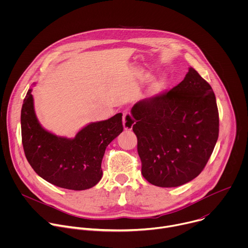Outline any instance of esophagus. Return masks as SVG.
<instances>
[{
  "label": "esophagus",
  "instance_id": "esophagus-1",
  "mask_svg": "<svg viewBox=\"0 0 248 248\" xmlns=\"http://www.w3.org/2000/svg\"><path fill=\"white\" fill-rule=\"evenodd\" d=\"M135 124L134 119L132 118V116L130 115V113L128 112H124V116H123V124H124V128L125 130H130L133 126V124Z\"/></svg>",
  "mask_w": 248,
  "mask_h": 248
}]
</instances>
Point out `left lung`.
<instances>
[{
    "label": "left lung",
    "mask_w": 248,
    "mask_h": 248,
    "mask_svg": "<svg viewBox=\"0 0 248 248\" xmlns=\"http://www.w3.org/2000/svg\"><path fill=\"white\" fill-rule=\"evenodd\" d=\"M131 114L147 182L175 187L203 170L218 140L219 113L213 89L193 67L170 91L138 101Z\"/></svg>",
    "instance_id": "left-lung-1"
}]
</instances>
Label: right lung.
Returning <instances> with one entry per match:
<instances>
[{
  "label": "right lung",
  "instance_id": "add662e5",
  "mask_svg": "<svg viewBox=\"0 0 248 248\" xmlns=\"http://www.w3.org/2000/svg\"><path fill=\"white\" fill-rule=\"evenodd\" d=\"M31 92L23 100L20 123L24 154L32 169L62 188L84 190L96 186L103 174L105 150L124 129L123 114L87 124L75 138L57 136L40 124Z\"/></svg>",
  "mask_w": 248,
  "mask_h": 248
}]
</instances>
